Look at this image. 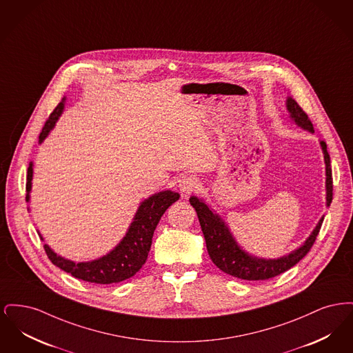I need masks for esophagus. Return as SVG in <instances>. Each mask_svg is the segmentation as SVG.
I'll return each instance as SVG.
<instances>
[{
    "label": "esophagus",
    "instance_id": "obj_1",
    "mask_svg": "<svg viewBox=\"0 0 353 353\" xmlns=\"http://www.w3.org/2000/svg\"><path fill=\"white\" fill-rule=\"evenodd\" d=\"M197 185H199V181H197V179H196L194 176H184V177L179 181L180 190H181V193L185 194V196L189 194V193H192L193 190H196Z\"/></svg>",
    "mask_w": 353,
    "mask_h": 353
}]
</instances>
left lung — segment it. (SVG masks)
Returning a JSON list of instances; mask_svg holds the SVG:
<instances>
[{
  "instance_id": "8db88e82",
  "label": "left lung",
  "mask_w": 353,
  "mask_h": 353,
  "mask_svg": "<svg viewBox=\"0 0 353 353\" xmlns=\"http://www.w3.org/2000/svg\"><path fill=\"white\" fill-rule=\"evenodd\" d=\"M285 104L290 112V118L292 119L299 127H302L303 130H307L308 132H314V125L308 119V115L303 111L302 107L292 98H287ZM320 145L323 150L324 163H325V190H327L325 200H327V206H330V203L332 202V190H334L331 160L327 152V144L324 141H320ZM189 202L197 212L202 233L206 242V249L213 263L223 272L245 281H266L295 266L302 258L307 255V252L311 250L316 236L319 234L320 228L324 219V217L320 219L311 235L296 250L283 255L278 259H263V258L252 256L249 252L242 250V248L235 242L234 236L230 233L223 219H221L217 213H214L203 202V200L192 196L189 199Z\"/></svg>"
}]
</instances>
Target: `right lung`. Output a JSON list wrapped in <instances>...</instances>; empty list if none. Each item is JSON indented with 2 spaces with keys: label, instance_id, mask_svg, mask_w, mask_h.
Masks as SVG:
<instances>
[{
  "label": "right lung",
  "instance_id": "1",
  "mask_svg": "<svg viewBox=\"0 0 353 353\" xmlns=\"http://www.w3.org/2000/svg\"><path fill=\"white\" fill-rule=\"evenodd\" d=\"M65 101H61L55 110L50 114L42 132L39 134V143L45 140L51 130L55 125V121L61 117L65 108ZM32 179H33V163L29 164L28 176H26V201L30 200L32 190ZM180 199V194L172 190L159 192L144 200L140 203L134 221L128 228L125 236L120 241L118 246L108 252L107 255L99 259L90 262H72L65 259L51 250L48 245H45V252L49 259L63 271L71 274L72 276L82 279L84 282L98 283V285H111L125 281L141 269L148 258V252L151 250L152 236L153 232L165 213V210L173 202ZM41 239H43L41 236Z\"/></svg>",
  "mask_w": 353,
  "mask_h": 353
}]
</instances>
